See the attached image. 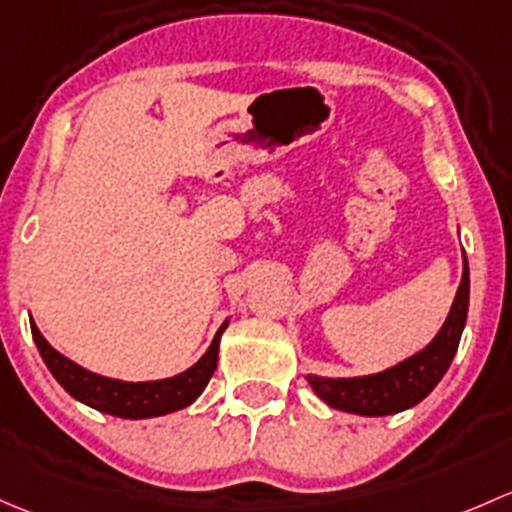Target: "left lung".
<instances>
[{
    "instance_id": "left-lung-1",
    "label": "left lung",
    "mask_w": 512,
    "mask_h": 512,
    "mask_svg": "<svg viewBox=\"0 0 512 512\" xmlns=\"http://www.w3.org/2000/svg\"><path fill=\"white\" fill-rule=\"evenodd\" d=\"M468 315V261L463 256V278L453 298L451 313L444 328L421 352L409 360L399 362L392 370H384L370 377L328 379L310 374L308 382L313 392L340 412L362 416H387L404 412L419 404L449 370L453 355L461 342L463 325Z\"/></svg>"
}]
</instances>
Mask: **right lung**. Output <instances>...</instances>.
Segmentation results:
<instances>
[{
  "instance_id": "1",
  "label": "right lung",
  "mask_w": 512,
  "mask_h": 512,
  "mask_svg": "<svg viewBox=\"0 0 512 512\" xmlns=\"http://www.w3.org/2000/svg\"><path fill=\"white\" fill-rule=\"evenodd\" d=\"M226 325L229 323L221 325L212 345L197 365L177 374V377L157 379V382H120V379L100 377V374L83 370L76 362L66 360L61 352H56L34 323H31V335H34L46 367L73 399L98 409V412L120 416V419H150V416H162L189 407L202 394V389L207 387L214 370H217L219 340Z\"/></svg>"
}]
</instances>
